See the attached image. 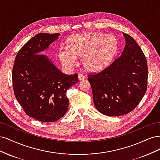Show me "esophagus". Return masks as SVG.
<instances>
[{
	"instance_id": "obj_1",
	"label": "esophagus",
	"mask_w": 160,
	"mask_h": 160,
	"mask_svg": "<svg viewBox=\"0 0 160 160\" xmlns=\"http://www.w3.org/2000/svg\"><path fill=\"white\" fill-rule=\"evenodd\" d=\"M78 79L79 81H82V80H84L85 79V76L83 75H82L81 73H79L78 75Z\"/></svg>"
}]
</instances>
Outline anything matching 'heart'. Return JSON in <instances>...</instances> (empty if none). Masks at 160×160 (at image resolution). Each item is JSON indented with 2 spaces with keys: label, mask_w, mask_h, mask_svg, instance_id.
Listing matches in <instances>:
<instances>
[{
  "label": "heart",
  "mask_w": 160,
  "mask_h": 160,
  "mask_svg": "<svg viewBox=\"0 0 160 160\" xmlns=\"http://www.w3.org/2000/svg\"><path fill=\"white\" fill-rule=\"evenodd\" d=\"M119 42L112 35L97 32L77 34L67 38L65 48H61L58 57L62 65L71 67L76 57H81L82 65L89 72L105 69L118 52Z\"/></svg>",
  "instance_id": "1"
}]
</instances>
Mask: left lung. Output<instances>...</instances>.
<instances>
[{
	"instance_id": "obj_1",
	"label": "left lung",
	"mask_w": 160,
	"mask_h": 160,
	"mask_svg": "<svg viewBox=\"0 0 160 160\" xmlns=\"http://www.w3.org/2000/svg\"><path fill=\"white\" fill-rule=\"evenodd\" d=\"M124 49L98 73L89 74L93 102L100 113L119 116L133 111L146 93L148 69L146 56L133 37L123 33Z\"/></svg>"
}]
</instances>
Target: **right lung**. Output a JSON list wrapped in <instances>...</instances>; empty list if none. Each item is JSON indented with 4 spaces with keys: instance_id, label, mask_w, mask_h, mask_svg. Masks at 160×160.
Masks as SVG:
<instances>
[{
    "instance_id": "add662e5",
    "label": "right lung",
    "mask_w": 160,
    "mask_h": 160,
    "mask_svg": "<svg viewBox=\"0 0 160 160\" xmlns=\"http://www.w3.org/2000/svg\"><path fill=\"white\" fill-rule=\"evenodd\" d=\"M60 35L39 33L18 51L12 71L14 95L25 113L42 122L63 117L69 106L66 92L78 75L62 73L47 56L39 54Z\"/></svg>"
}]
</instances>
